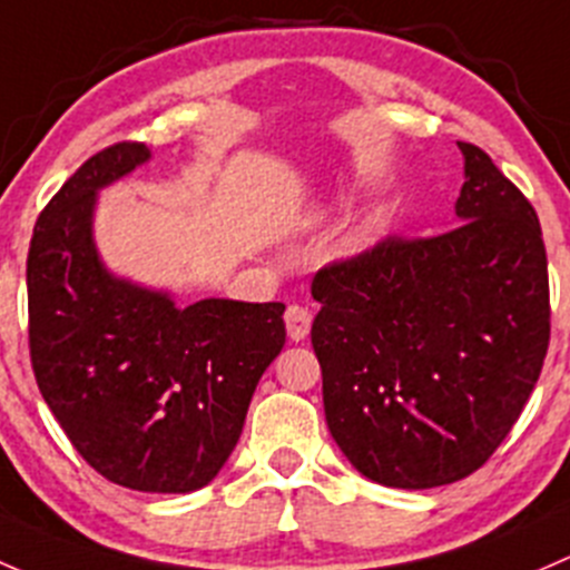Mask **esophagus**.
I'll list each match as a JSON object with an SVG mask.
<instances>
[{
  "label": "esophagus",
  "instance_id": "34e87169",
  "mask_svg": "<svg viewBox=\"0 0 570 570\" xmlns=\"http://www.w3.org/2000/svg\"><path fill=\"white\" fill-rule=\"evenodd\" d=\"M309 324H313V315H309L304 307H298V304H291V307L285 309V328H287V337H291L293 343L307 337Z\"/></svg>",
  "mask_w": 570,
  "mask_h": 570
}]
</instances>
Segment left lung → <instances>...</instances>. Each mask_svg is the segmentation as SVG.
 Segmentation results:
<instances>
[{"label": "left lung", "mask_w": 570, "mask_h": 570, "mask_svg": "<svg viewBox=\"0 0 570 570\" xmlns=\"http://www.w3.org/2000/svg\"><path fill=\"white\" fill-rule=\"evenodd\" d=\"M455 227L321 268L313 348L326 425L390 489L455 483L491 459L549 348L547 246L530 199L459 142Z\"/></svg>", "instance_id": "1"}]
</instances>
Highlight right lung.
<instances>
[{"label":"right lung","mask_w":570,"mask_h":570,"mask_svg":"<svg viewBox=\"0 0 570 570\" xmlns=\"http://www.w3.org/2000/svg\"><path fill=\"white\" fill-rule=\"evenodd\" d=\"M150 161L120 142L51 197L27 257L29 354L79 455L117 485L189 494L219 474L255 386L285 345L283 302L199 298L117 277L98 255V191Z\"/></svg>","instance_id":"obj_1"}]
</instances>
